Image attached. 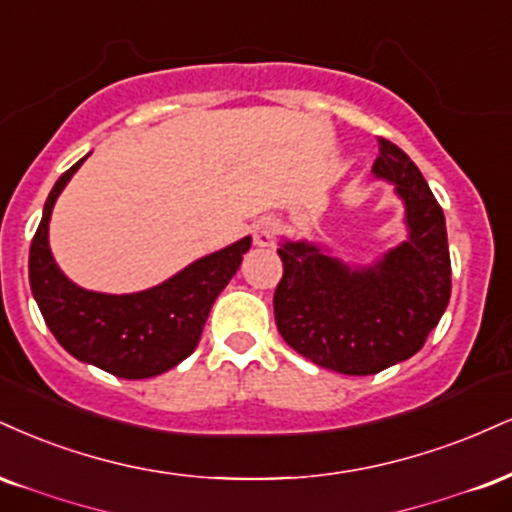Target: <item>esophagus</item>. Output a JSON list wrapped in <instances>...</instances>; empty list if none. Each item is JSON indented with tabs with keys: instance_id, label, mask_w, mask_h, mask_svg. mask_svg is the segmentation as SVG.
I'll return each instance as SVG.
<instances>
[{
	"instance_id": "1",
	"label": "esophagus",
	"mask_w": 512,
	"mask_h": 512,
	"mask_svg": "<svg viewBox=\"0 0 512 512\" xmlns=\"http://www.w3.org/2000/svg\"><path fill=\"white\" fill-rule=\"evenodd\" d=\"M252 240H255L257 248H272L276 240V224L272 219H257L252 224Z\"/></svg>"
}]
</instances>
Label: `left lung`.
<instances>
[{"label": "left lung", "mask_w": 512, "mask_h": 512, "mask_svg": "<svg viewBox=\"0 0 512 512\" xmlns=\"http://www.w3.org/2000/svg\"><path fill=\"white\" fill-rule=\"evenodd\" d=\"M393 183L408 236L369 264H350L315 240H281L274 317L283 341L315 365L350 377L377 374L424 346L451 298L446 217L422 171L379 138L372 166Z\"/></svg>", "instance_id": "left-lung-1"}]
</instances>
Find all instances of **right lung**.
I'll list each match as a JSON object with an SVG mask.
<instances>
[{"instance_id": "right-lung-1", "label": "right lung", "mask_w": 512, "mask_h": 512, "mask_svg": "<svg viewBox=\"0 0 512 512\" xmlns=\"http://www.w3.org/2000/svg\"><path fill=\"white\" fill-rule=\"evenodd\" d=\"M90 155L59 176L49 193L28 257L30 291L66 353L121 379H150L183 362L200 343L214 300L238 272L245 236L190 262L138 293H100L73 283L49 250V219L61 190Z\"/></svg>"}]
</instances>
